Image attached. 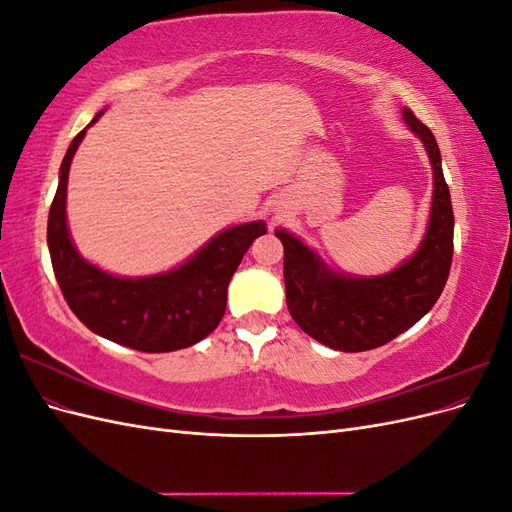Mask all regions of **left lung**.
<instances>
[{
  "mask_svg": "<svg viewBox=\"0 0 512 512\" xmlns=\"http://www.w3.org/2000/svg\"><path fill=\"white\" fill-rule=\"evenodd\" d=\"M410 130L425 143L433 166V203L425 239L418 252L395 271L380 277H346L286 230H275L284 243V282L288 312L320 344L342 352H363L389 344L436 305L451 273L455 215L444 181L436 138L410 108Z\"/></svg>",
  "mask_w": 512,
  "mask_h": 512,
  "instance_id": "obj_1",
  "label": "left lung"
}]
</instances>
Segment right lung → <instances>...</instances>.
<instances>
[{
    "label": "right lung",
    "mask_w": 512,
    "mask_h": 512,
    "mask_svg": "<svg viewBox=\"0 0 512 512\" xmlns=\"http://www.w3.org/2000/svg\"><path fill=\"white\" fill-rule=\"evenodd\" d=\"M102 111L94 117L96 123ZM89 123V126H91ZM87 128L74 136L61 162L59 185L49 211L46 241L57 284L66 303L89 331L141 352L194 346L218 327L226 312L232 273L265 222L228 228L203 250L168 273L123 280L85 262L74 250L66 224L68 170Z\"/></svg>",
    "instance_id": "1"
}]
</instances>
